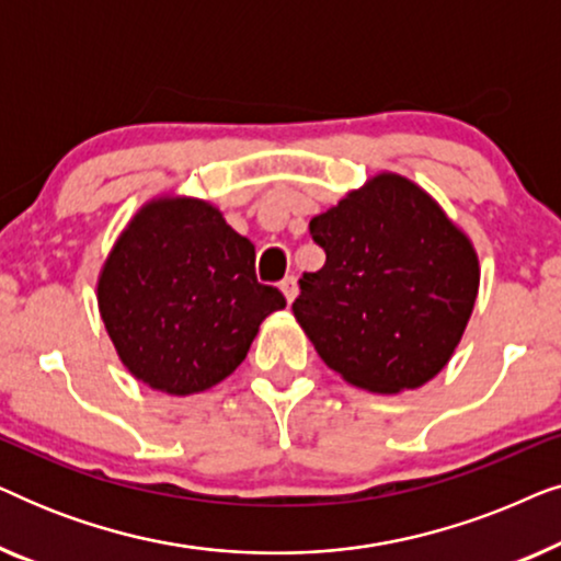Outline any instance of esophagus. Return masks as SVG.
Masks as SVG:
<instances>
[{
	"label": "esophagus",
	"instance_id": "obj_1",
	"mask_svg": "<svg viewBox=\"0 0 561 561\" xmlns=\"http://www.w3.org/2000/svg\"><path fill=\"white\" fill-rule=\"evenodd\" d=\"M280 290H283V296H286V301L294 304V298L298 296V283L294 275H288V278L280 280Z\"/></svg>",
	"mask_w": 561,
	"mask_h": 561
}]
</instances>
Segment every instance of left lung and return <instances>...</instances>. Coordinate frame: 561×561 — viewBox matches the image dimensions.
<instances>
[{"instance_id": "left-lung-1", "label": "left lung", "mask_w": 561, "mask_h": 561, "mask_svg": "<svg viewBox=\"0 0 561 561\" xmlns=\"http://www.w3.org/2000/svg\"><path fill=\"white\" fill-rule=\"evenodd\" d=\"M327 252L298 280L294 313L319 357L352 386H424L462 340L478 296V255L426 191L380 173L309 221Z\"/></svg>"}]
</instances>
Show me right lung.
Masks as SVG:
<instances>
[{
	"instance_id": "right-lung-1",
	"label": "right lung",
	"mask_w": 561,
	"mask_h": 561,
	"mask_svg": "<svg viewBox=\"0 0 561 561\" xmlns=\"http://www.w3.org/2000/svg\"><path fill=\"white\" fill-rule=\"evenodd\" d=\"M283 306L280 290L257 280L255 244L196 198L145 206L99 278V311L122 363L171 396L234 373L260 321Z\"/></svg>"
}]
</instances>
